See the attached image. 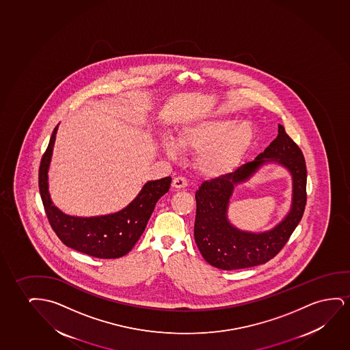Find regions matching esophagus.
Instances as JSON below:
<instances>
[{"mask_svg":"<svg viewBox=\"0 0 350 350\" xmlns=\"http://www.w3.org/2000/svg\"><path fill=\"white\" fill-rule=\"evenodd\" d=\"M172 187L176 189H184L187 187V182L185 178L176 177L173 179Z\"/></svg>","mask_w":350,"mask_h":350,"instance_id":"obj_1","label":"esophagus"}]
</instances>
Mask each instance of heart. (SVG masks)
Here are the masks:
<instances>
[{"label":"heart","mask_w":350,"mask_h":350,"mask_svg":"<svg viewBox=\"0 0 350 350\" xmlns=\"http://www.w3.org/2000/svg\"><path fill=\"white\" fill-rule=\"evenodd\" d=\"M254 139L249 122L211 118L185 125L176 135V142L163 137L161 149L171 160L179 158V149L198 152L197 167L208 178H220L232 172Z\"/></svg>","instance_id":"obj_1"}]
</instances>
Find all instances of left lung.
Segmentation results:
<instances>
[{
    "mask_svg": "<svg viewBox=\"0 0 350 350\" xmlns=\"http://www.w3.org/2000/svg\"><path fill=\"white\" fill-rule=\"evenodd\" d=\"M278 164L293 178L291 208L273 229L262 232L241 230L228 219L230 198L234 187L247 182L267 164ZM306 163L283 125L278 135L254 161L245 163L234 172L204 182L198 187L193 235L197 247L208 263L222 269L251 268L267 263L286 245L301 220L306 206Z\"/></svg>",
    "mask_w": 350,
    "mask_h": 350,
    "instance_id": "left-lung-1",
    "label": "left lung"
}]
</instances>
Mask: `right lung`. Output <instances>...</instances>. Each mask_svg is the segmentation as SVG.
<instances>
[{
    "label": "right lung",
    "mask_w": 350,
    "mask_h": 350,
    "mask_svg": "<svg viewBox=\"0 0 350 350\" xmlns=\"http://www.w3.org/2000/svg\"><path fill=\"white\" fill-rule=\"evenodd\" d=\"M58 126L53 129L39 167V192L49 222L63 244L96 258H120L134 247L144 232L157 202L170 190L172 178L148 180L128 206L106 215L72 216L53 204L49 168Z\"/></svg>",
    "instance_id": "obj_1"
}]
</instances>
